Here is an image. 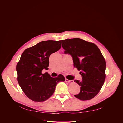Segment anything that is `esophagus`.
Returning a JSON list of instances; mask_svg holds the SVG:
<instances>
[{
    "label": "esophagus",
    "mask_w": 123,
    "mask_h": 123,
    "mask_svg": "<svg viewBox=\"0 0 123 123\" xmlns=\"http://www.w3.org/2000/svg\"><path fill=\"white\" fill-rule=\"evenodd\" d=\"M65 82H72V80H68V79L65 78Z\"/></svg>",
    "instance_id": "obj_1"
}]
</instances>
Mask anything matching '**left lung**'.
<instances>
[{
	"label": "left lung",
	"mask_w": 123,
	"mask_h": 123,
	"mask_svg": "<svg viewBox=\"0 0 123 123\" xmlns=\"http://www.w3.org/2000/svg\"><path fill=\"white\" fill-rule=\"evenodd\" d=\"M64 53L70 54L73 65L79 71L82 80H75L81 87L74 96L82 101L92 99L98 94L106 78V63L99 48L91 42L80 38L62 40Z\"/></svg>",
	"instance_id": "8db88e82"
}]
</instances>
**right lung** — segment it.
<instances>
[{
  "instance_id": "obj_1",
  "label": "right lung",
  "mask_w": 123,
  "mask_h": 123,
  "mask_svg": "<svg viewBox=\"0 0 123 123\" xmlns=\"http://www.w3.org/2000/svg\"><path fill=\"white\" fill-rule=\"evenodd\" d=\"M61 47L60 41H41L26 49L22 53L16 66L17 81L24 94L35 102H43L48 99L54 92L60 82L65 81L63 75L51 77L47 72L49 57Z\"/></svg>"
}]
</instances>
